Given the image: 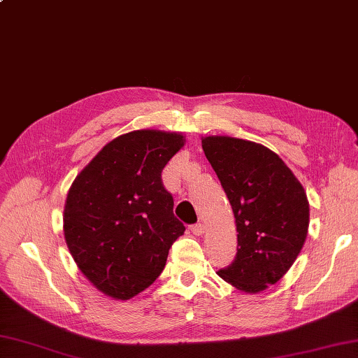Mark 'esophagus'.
I'll list each match as a JSON object with an SVG mask.
<instances>
[{
	"label": "esophagus",
	"mask_w": 358,
	"mask_h": 358,
	"mask_svg": "<svg viewBox=\"0 0 358 358\" xmlns=\"http://www.w3.org/2000/svg\"><path fill=\"white\" fill-rule=\"evenodd\" d=\"M190 231H192V234L196 236H201L204 234L203 222H196V224H194V226H190Z\"/></svg>",
	"instance_id": "34e87169"
}]
</instances>
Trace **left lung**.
<instances>
[{"instance_id":"1","label":"left lung","mask_w":358,"mask_h":358,"mask_svg":"<svg viewBox=\"0 0 358 358\" xmlns=\"http://www.w3.org/2000/svg\"><path fill=\"white\" fill-rule=\"evenodd\" d=\"M203 151L231 204L238 252L220 276L244 293H259L284 276L308 234L310 204L278 154L255 141L209 136Z\"/></svg>"}]
</instances>
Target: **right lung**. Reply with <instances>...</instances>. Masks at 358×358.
I'll return each mask as SVG.
<instances>
[{"mask_svg":"<svg viewBox=\"0 0 358 358\" xmlns=\"http://www.w3.org/2000/svg\"><path fill=\"white\" fill-rule=\"evenodd\" d=\"M182 145L177 132L132 131L105 145L73 181L65 241L79 270L103 294L128 301L143 292L185 234L162 181Z\"/></svg>","mask_w":358,"mask_h":358,"instance_id":"1","label":"right lung"}]
</instances>
